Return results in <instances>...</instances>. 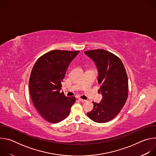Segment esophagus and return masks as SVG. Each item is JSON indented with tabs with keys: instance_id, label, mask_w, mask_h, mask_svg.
<instances>
[{
	"instance_id": "34e87169",
	"label": "esophagus",
	"mask_w": 156,
	"mask_h": 156,
	"mask_svg": "<svg viewBox=\"0 0 156 156\" xmlns=\"http://www.w3.org/2000/svg\"><path fill=\"white\" fill-rule=\"evenodd\" d=\"M78 100H79V101H80V102H85L86 101V100H84V99H81V98H79L78 99Z\"/></svg>"
}]
</instances>
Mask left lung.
Listing matches in <instances>:
<instances>
[{
	"mask_svg": "<svg viewBox=\"0 0 156 156\" xmlns=\"http://www.w3.org/2000/svg\"><path fill=\"white\" fill-rule=\"evenodd\" d=\"M84 53L94 62L99 73V93L103 96L99 104L93 102L88 117L97 123H105L117 116L128 98V81L125 66L121 60L107 51L96 49Z\"/></svg>",
	"mask_w": 156,
	"mask_h": 156,
	"instance_id": "1",
	"label": "left lung"
}]
</instances>
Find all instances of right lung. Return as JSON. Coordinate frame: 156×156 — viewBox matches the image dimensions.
<instances>
[{
	"label": "right lung",
	"instance_id": "right-lung-1",
	"mask_svg": "<svg viewBox=\"0 0 156 156\" xmlns=\"http://www.w3.org/2000/svg\"><path fill=\"white\" fill-rule=\"evenodd\" d=\"M80 51L54 50L40 57L32 69L29 90L33 103L46 121L56 123L67 117L75 97H66L61 82Z\"/></svg>",
	"mask_w": 156,
	"mask_h": 156
}]
</instances>
